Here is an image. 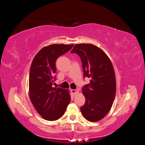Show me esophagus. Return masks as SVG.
<instances>
[{
    "instance_id": "obj_1",
    "label": "esophagus",
    "mask_w": 145,
    "mask_h": 145,
    "mask_svg": "<svg viewBox=\"0 0 145 145\" xmlns=\"http://www.w3.org/2000/svg\"><path fill=\"white\" fill-rule=\"evenodd\" d=\"M78 89H72L71 90V93L72 94H73L74 95H76L78 93Z\"/></svg>"
}]
</instances>
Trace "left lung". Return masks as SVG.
Masks as SVG:
<instances>
[{
	"label": "left lung",
	"mask_w": 145,
	"mask_h": 145,
	"mask_svg": "<svg viewBox=\"0 0 145 145\" xmlns=\"http://www.w3.org/2000/svg\"><path fill=\"white\" fill-rule=\"evenodd\" d=\"M71 53L80 56L84 78L90 82L82 88L85 103L80 108L87 120L97 121L110 111L116 96L115 72L110 59L99 48L92 44H77Z\"/></svg>",
	"instance_id": "obj_1"
}]
</instances>
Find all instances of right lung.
<instances>
[{
  "label": "right lung",
  "mask_w": 145,
  "mask_h": 145,
  "mask_svg": "<svg viewBox=\"0 0 145 145\" xmlns=\"http://www.w3.org/2000/svg\"><path fill=\"white\" fill-rule=\"evenodd\" d=\"M74 45L53 44L43 47L35 56L29 76V98L37 112L44 119L54 121L62 117L71 101L67 89L53 88L56 62Z\"/></svg>",
  "instance_id": "obj_1"
}]
</instances>
